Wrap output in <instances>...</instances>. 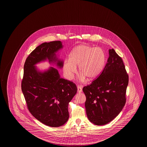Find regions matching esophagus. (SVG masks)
Here are the masks:
<instances>
[{
	"label": "esophagus",
	"mask_w": 147,
	"mask_h": 147,
	"mask_svg": "<svg viewBox=\"0 0 147 147\" xmlns=\"http://www.w3.org/2000/svg\"><path fill=\"white\" fill-rule=\"evenodd\" d=\"M82 86H77V91L78 92V93H81L82 92Z\"/></svg>",
	"instance_id": "1"
}]
</instances>
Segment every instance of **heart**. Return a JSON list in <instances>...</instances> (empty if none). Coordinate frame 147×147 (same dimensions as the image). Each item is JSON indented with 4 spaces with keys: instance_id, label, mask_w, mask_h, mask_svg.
<instances>
[{
    "instance_id": "b5f03b06",
    "label": "heart",
    "mask_w": 147,
    "mask_h": 147,
    "mask_svg": "<svg viewBox=\"0 0 147 147\" xmlns=\"http://www.w3.org/2000/svg\"><path fill=\"white\" fill-rule=\"evenodd\" d=\"M106 56L100 48L87 45L77 46L70 53L69 61H65L63 70L68 80L72 79L78 66L81 78L92 80L98 77L104 69Z\"/></svg>"
}]
</instances>
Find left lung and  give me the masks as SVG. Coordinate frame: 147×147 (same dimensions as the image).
Wrapping results in <instances>:
<instances>
[{"label":"left lung","mask_w":147,"mask_h":147,"mask_svg":"<svg viewBox=\"0 0 147 147\" xmlns=\"http://www.w3.org/2000/svg\"><path fill=\"white\" fill-rule=\"evenodd\" d=\"M109 52L102 72L82 89L86 96L84 105L88 118L96 125L110 123L119 114L126 102L129 76L122 58L113 49Z\"/></svg>","instance_id":"8db88e82"}]
</instances>
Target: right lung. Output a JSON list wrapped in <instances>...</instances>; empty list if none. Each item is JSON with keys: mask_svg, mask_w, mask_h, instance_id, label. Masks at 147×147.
Masks as SVG:
<instances>
[{"mask_svg": "<svg viewBox=\"0 0 147 147\" xmlns=\"http://www.w3.org/2000/svg\"><path fill=\"white\" fill-rule=\"evenodd\" d=\"M63 48L60 41L44 42L36 47L24 63L22 90L32 115L43 124L58 127L65 123L69 117L68 105L77 93L76 84L60 78L55 68L51 67L43 73L37 71L35 65L48 59L56 60L55 53ZM62 67L63 63L58 61Z\"/></svg>", "mask_w": 147, "mask_h": 147, "instance_id": "add662e5", "label": "right lung"}]
</instances>
